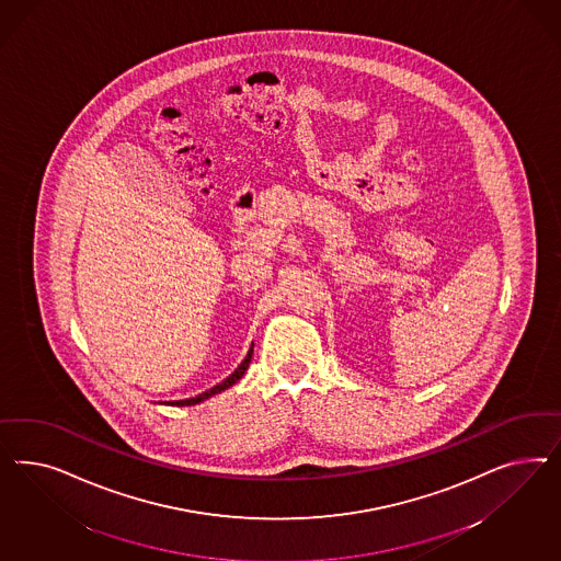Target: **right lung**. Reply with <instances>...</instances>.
Masks as SVG:
<instances>
[{"label": "right lung", "instance_id": "1", "mask_svg": "<svg viewBox=\"0 0 561 561\" xmlns=\"http://www.w3.org/2000/svg\"><path fill=\"white\" fill-rule=\"evenodd\" d=\"M251 357H253V345H251V350H249V354L247 357L242 359V364L238 366L234 373L230 374L226 380H221L220 385H216L214 389H209V391L202 392V394H197V397H193V399H185V401H172L170 405H176V408H185V405H195V403H202L205 399H209L211 394H218V392L226 391L228 387H232L237 380L242 378V374L247 373V368H249V362H251Z\"/></svg>", "mask_w": 561, "mask_h": 561}]
</instances>
